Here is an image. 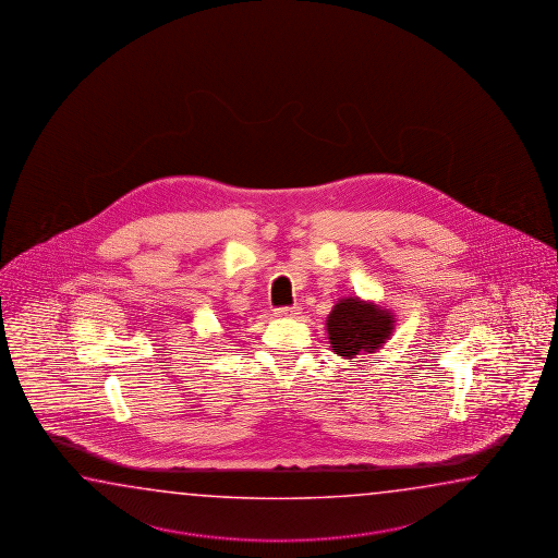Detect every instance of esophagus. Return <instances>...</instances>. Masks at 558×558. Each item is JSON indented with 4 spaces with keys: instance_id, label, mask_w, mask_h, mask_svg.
I'll return each mask as SVG.
<instances>
[{
    "instance_id": "1",
    "label": "esophagus",
    "mask_w": 558,
    "mask_h": 558,
    "mask_svg": "<svg viewBox=\"0 0 558 558\" xmlns=\"http://www.w3.org/2000/svg\"><path fill=\"white\" fill-rule=\"evenodd\" d=\"M299 306H279V308H275V317L279 318H293L299 315Z\"/></svg>"
}]
</instances>
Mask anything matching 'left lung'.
<instances>
[{"label":"left lung","instance_id":"obj_1","mask_svg":"<svg viewBox=\"0 0 558 558\" xmlns=\"http://www.w3.org/2000/svg\"><path fill=\"white\" fill-rule=\"evenodd\" d=\"M392 327V313L374 303H364L359 296L339 301L327 320L330 347L344 359L376 352L390 337Z\"/></svg>","mask_w":558,"mask_h":558}]
</instances>
